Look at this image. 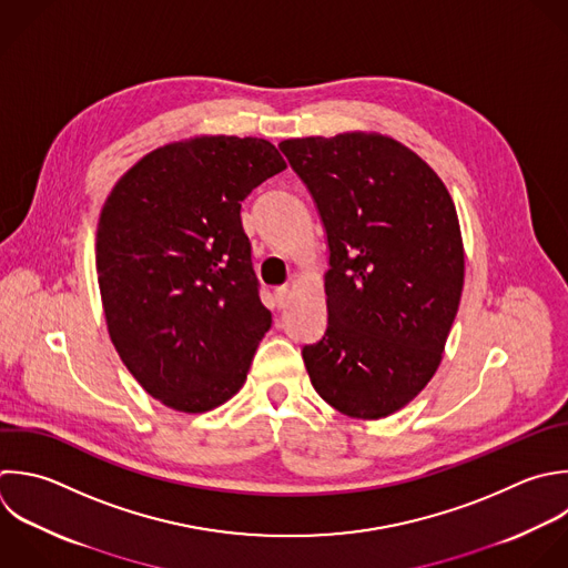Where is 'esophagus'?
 Returning <instances> with one entry per match:
<instances>
[{"label": "esophagus", "mask_w": 568, "mask_h": 568, "mask_svg": "<svg viewBox=\"0 0 568 568\" xmlns=\"http://www.w3.org/2000/svg\"><path fill=\"white\" fill-rule=\"evenodd\" d=\"M288 297H291V291H288V286H280V288H275L277 308H284V306L288 304Z\"/></svg>", "instance_id": "1"}]
</instances>
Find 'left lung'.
I'll use <instances>...</instances> for the list:
<instances>
[{
  "mask_svg": "<svg viewBox=\"0 0 568 568\" xmlns=\"http://www.w3.org/2000/svg\"><path fill=\"white\" fill-rule=\"evenodd\" d=\"M280 151L328 246L326 331L302 348L311 384L348 417H386L437 371L459 306L455 204L433 169L390 138H302Z\"/></svg>",
  "mask_w": 568,
  "mask_h": 568,
  "instance_id": "8db88e82",
  "label": "left lung"
}]
</instances>
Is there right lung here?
Returning <instances> with one entry per match:
<instances>
[{
	"label": "right lung",
	"instance_id": "right-lung-1",
	"mask_svg": "<svg viewBox=\"0 0 568 568\" xmlns=\"http://www.w3.org/2000/svg\"><path fill=\"white\" fill-rule=\"evenodd\" d=\"M286 169L257 138H197L138 162L98 226L111 339L149 395L184 413L231 399L271 328L242 202Z\"/></svg>",
	"mask_w": 568,
	"mask_h": 568
}]
</instances>
